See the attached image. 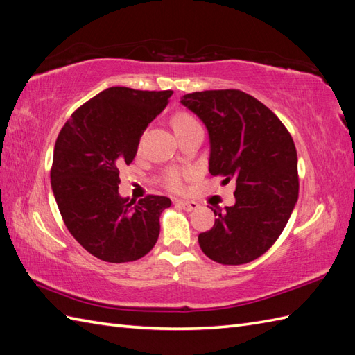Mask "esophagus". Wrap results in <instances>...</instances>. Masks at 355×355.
Listing matches in <instances>:
<instances>
[{"label":"esophagus","instance_id":"34e87169","mask_svg":"<svg viewBox=\"0 0 355 355\" xmlns=\"http://www.w3.org/2000/svg\"><path fill=\"white\" fill-rule=\"evenodd\" d=\"M175 204L178 205V207H181L186 211H192V210H196L198 209V202L195 201H184V200H175Z\"/></svg>","mask_w":355,"mask_h":355}]
</instances>
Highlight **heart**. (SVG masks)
<instances>
[{
  "label": "heart",
  "instance_id": "obj_1",
  "mask_svg": "<svg viewBox=\"0 0 355 355\" xmlns=\"http://www.w3.org/2000/svg\"><path fill=\"white\" fill-rule=\"evenodd\" d=\"M196 119L187 113H178L175 114L174 119H172V127H174L175 133L177 131L196 125ZM189 175H191V171L187 169H169L166 174H164V184L172 189V191H181Z\"/></svg>",
  "mask_w": 355,
  "mask_h": 355
}]
</instances>
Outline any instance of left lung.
I'll return each instance as SVG.
<instances>
[{"label": "left lung", "instance_id": "8db88e82", "mask_svg": "<svg viewBox=\"0 0 355 355\" xmlns=\"http://www.w3.org/2000/svg\"><path fill=\"white\" fill-rule=\"evenodd\" d=\"M181 104L209 131V172L236 183V202L215 210V225L198 236L202 252L222 265H243L265 254L298 201V157L274 112L236 89L187 94Z\"/></svg>", "mask_w": 355, "mask_h": 355}]
</instances>
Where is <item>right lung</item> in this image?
I'll return each instance as SVG.
<instances>
[{
    "label": "right lung",
    "mask_w": 355,
    "mask_h": 355,
    "mask_svg": "<svg viewBox=\"0 0 355 355\" xmlns=\"http://www.w3.org/2000/svg\"><path fill=\"white\" fill-rule=\"evenodd\" d=\"M172 94L109 87L78 107L57 136L51 168L57 207L73 239L96 259L135 261L157 242L159 219L171 200L122 198L119 169L133 162L140 136Z\"/></svg>",
    "instance_id": "right-lung-1"
}]
</instances>
